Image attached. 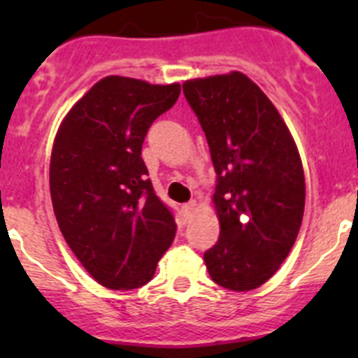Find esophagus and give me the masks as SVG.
Instances as JSON below:
<instances>
[{"instance_id":"esophagus-1","label":"esophagus","mask_w":358,"mask_h":358,"mask_svg":"<svg viewBox=\"0 0 358 358\" xmlns=\"http://www.w3.org/2000/svg\"><path fill=\"white\" fill-rule=\"evenodd\" d=\"M194 209H196V202H194V201L187 202V204L182 206V211H183V215L187 216V218H189V216H192Z\"/></svg>"}]
</instances>
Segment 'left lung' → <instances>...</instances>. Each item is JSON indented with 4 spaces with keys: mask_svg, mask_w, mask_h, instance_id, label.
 Returning a JSON list of instances; mask_svg holds the SVG:
<instances>
[{
    "mask_svg": "<svg viewBox=\"0 0 358 358\" xmlns=\"http://www.w3.org/2000/svg\"><path fill=\"white\" fill-rule=\"evenodd\" d=\"M196 112L216 171L220 239L204 252L218 286L251 291L287 258L303 220L305 175L286 122L243 72L190 79Z\"/></svg>",
    "mask_w": 358,
    "mask_h": 358,
    "instance_id": "1",
    "label": "left lung"
}]
</instances>
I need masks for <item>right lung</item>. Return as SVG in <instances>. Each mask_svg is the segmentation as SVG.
Segmentation results:
<instances>
[{
  "label": "right lung",
  "instance_id": "right-lung-1",
  "mask_svg": "<svg viewBox=\"0 0 358 358\" xmlns=\"http://www.w3.org/2000/svg\"><path fill=\"white\" fill-rule=\"evenodd\" d=\"M178 96V83L107 76L69 110L55 136L50 192L60 232L109 289L149 282L175 239V216L147 178L142 143Z\"/></svg>",
  "mask_w": 358,
  "mask_h": 358
}]
</instances>
